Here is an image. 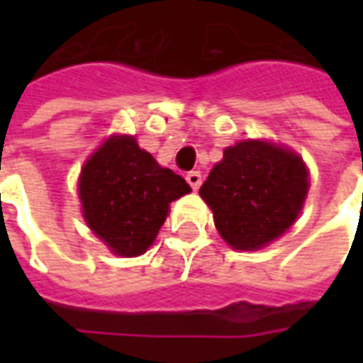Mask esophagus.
<instances>
[{"mask_svg": "<svg viewBox=\"0 0 363 363\" xmlns=\"http://www.w3.org/2000/svg\"><path fill=\"white\" fill-rule=\"evenodd\" d=\"M186 181H189V184L192 189L198 190L200 189V184H202V174H200V171H190V173L186 174Z\"/></svg>", "mask_w": 363, "mask_h": 363, "instance_id": "34e87169", "label": "esophagus"}]
</instances>
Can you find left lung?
Here are the masks:
<instances>
[{"label":"left lung","instance_id":"obj_1","mask_svg":"<svg viewBox=\"0 0 363 363\" xmlns=\"http://www.w3.org/2000/svg\"><path fill=\"white\" fill-rule=\"evenodd\" d=\"M307 169L291 151L239 142L223 151L200 186L216 228L233 249L255 251L296 221L307 194Z\"/></svg>","mask_w":363,"mask_h":363}]
</instances>
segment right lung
Instances as JSON below:
<instances>
[{
    "mask_svg": "<svg viewBox=\"0 0 363 363\" xmlns=\"http://www.w3.org/2000/svg\"><path fill=\"white\" fill-rule=\"evenodd\" d=\"M189 182L163 169L134 138L118 135L85 163L79 196L89 228L112 251L135 257L147 251L169 212L189 194Z\"/></svg>",
    "mask_w": 363,
    "mask_h": 363,
    "instance_id": "add662e5",
    "label": "right lung"
}]
</instances>
